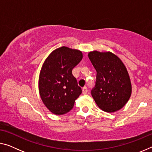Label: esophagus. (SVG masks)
Wrapping results in <instances>:
<instances>
[{"label": "esophagus", "mask_w": 152, "mask_h": 152, "mask_svg": "<svg viewBox=\"0 0 152 152\" xmlns=\"http://www.w3.org/2000/svg\"><path fill=\"white\" fill-rule=\"evenodd\" d=\"M87 92H88V88H87V87L86 86L83 87V88H82V93L85 94L87 93Z\"/></svg>", "instance_id": "1"}]
</instances>
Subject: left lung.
Segmentation results:
<instances>
[{"instance_id": "8db88e82", "label": "left lung", "mask_w": 152, "mask_h": 152, "mask_svg": "<svg viewBox=\"0 0 152 152\" xmlns=\"http://www.w3.org/2000/svg\"><path fill=\"white\" fill-rule=\"evenodd\" d=\"M88 58L96 71L91 94L100 109L113 113L125 106L132 94V84L126 67L111 52L91 51Z\"/></svg>"}]
</instances>
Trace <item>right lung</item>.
Here are the masks:
<instances>
[{
	"mask_svg": "<svg viewBox=\"0 0 152 152\" xmlns=\"http://www.w3.org/2000/svg\"><path fill=\"white\" fill-rule=\"evenodd\" d=\"M82 51L61 47L53 51L43 63L39 78V91L43 103L55 115L72 109L82 93L73 68L82 60Z\"/></svg>",
	"mask_w": 152,
	"mask_h": 152,
	"instance_id": "1",
	"label": "right lung"
}]
</instances>
